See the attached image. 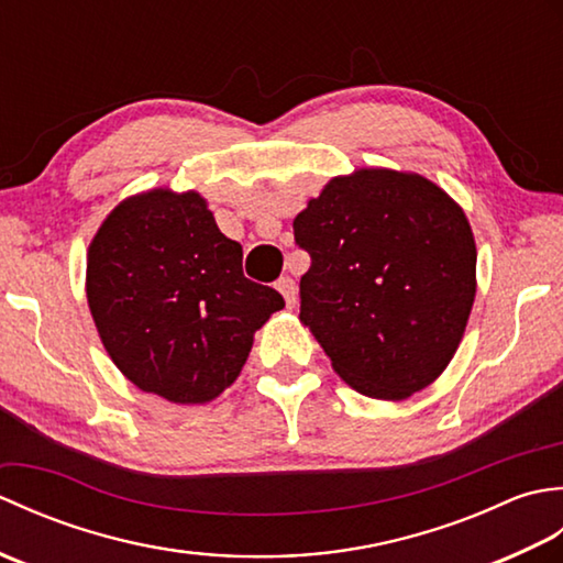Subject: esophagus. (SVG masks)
I'll list each match as a JSON object with an SVG mask.
<instances>
[{
    "label": "esophagus",
    "instance_id": "34e87169",
    "mask_svg": "<svg viewBox=\"0 0 563 563\" xmlns=\"http://www.w3.org/2000/svg\"><path fill=\"white\" fill-rule=\"evenodd\" d=\"M275 288H278V292L285 297V305H288V307L297 305V285H295L292 278H288V275L275 283Z\"/></svg>",
    "mask_w": 563,
    "mask_h": 563
}]
</instances>
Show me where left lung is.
Wrapping results in <instances>:
<instances>
[{
  "label": "left lung",
  "instance_id": "1",
  "mask_svg": "<svg viewBox=\"0 0 563 563\" xmlns=\"http://www.w3.org/2000/svg\"><path fill=\"white\" fill-rule=\"evenodd\" d=\"M312 266L300 319L336 373L375 399H406L452 361L476 292L462 208L418 174L331 178L292 222Z\"/></svg>",
  "mask_w": 563,
  "mask_h": 563
}]
</instances>
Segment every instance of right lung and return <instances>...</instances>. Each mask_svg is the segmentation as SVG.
Here are the masks:
<instances>
[{
	"instance_id": "add662e5",
	"label": "right lung",
	"mask_w": 563,
	"mask_h": 563,
	"mask_svg": "<svg viewBox=\"0 0 563 563\" xmlns=\"http://www.w3.org/2000/svg\"><path fill=\"white\" fill-rule=\"evenodd\" d=\"M87 300L118 369L142 391L206 404L242 373L254 333L285 307L244 278L198 194L159 188L123 200L93 236Z\"/></svg>"
}]
</instances>
